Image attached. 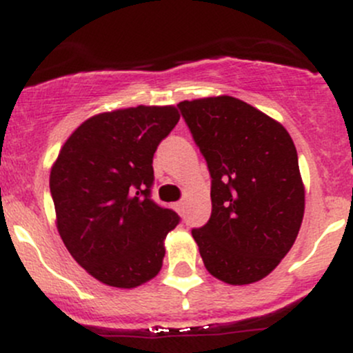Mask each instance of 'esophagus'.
I'll use <instances>...</instances> for the list:
<instances>
[{"label":"esophagus","mask_w":353,"mask_h":353,"mask_svg":"<svg viewBox=\"0 0 353 353\" xmlns=\"http://www.w3.org/2000/svg\"><path fill=\"white\" fill-rule=\"evenodd\" d=\"M174 209H176L177 212H182V210H184V202H182V201L176 202V204H174Z\"/></svg>","instance_id":"obj_1"}]
</instances>
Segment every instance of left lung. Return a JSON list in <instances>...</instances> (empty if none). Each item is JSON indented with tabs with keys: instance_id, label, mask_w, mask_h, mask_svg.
Returning a JSON list of instances; mask_svg holds the SVG:
<instances>
[{
	"instance_id": "obj_1",
	"label": "left lung",
	"mask_w": 353,
	"mask_h": 353,
	"mask_svg": "<svg viewBox=\"0 0 353 353\" xmlns=\"http://www.w3.org/2000/svg\"><path fill=\"white\" fill-rule=\"evenodd\" d=\"M177 106L212 177L210 219L192 229L205 269L230 285L261 281L294 245L303 219L305 189L292 137L232 96Z\"/></svg>"
}]
</instances>
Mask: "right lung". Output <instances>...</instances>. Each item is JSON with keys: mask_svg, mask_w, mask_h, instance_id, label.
Returning <instances> with one entry per match:
<instances>
[{"mask_svg": "<svg viewBox=\"0 0 353 353\" xmlns=\"http://www.w3.org/2000/svg\"><path fill=\"white\" fill-rule=\"evenodd\" d=\"M174 106L101 112L68 137L50 174L56 225L78 264L106 285L134 289L163 267L179 216L151 199L152 157L179 121Z\"/></svg>", "mask_w": 353, "mask_h": 353, "instance_id": "1", "label": "right lung"}]
</instances>
